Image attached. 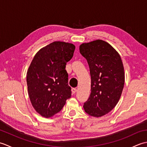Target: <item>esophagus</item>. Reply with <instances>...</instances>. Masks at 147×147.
Masks as SVG:
<instances>
[{
    "instance_id": "1",
    "label": "esophagus",
    "mask_w": 147,
    "mask_h": 147,
    "mask_svg": "<svg viewBox=\"0 0 147 147\" xmlns=\"http://www.w3.org/2000/svg\"><path fill=\"white\" fill-rule=\"evenodd\" d=\"M71 91H72V93H73V94H74V93H75L76 92V91H77V89L76 88H73L71 89Z\"/></svg>"
}]
</instances>
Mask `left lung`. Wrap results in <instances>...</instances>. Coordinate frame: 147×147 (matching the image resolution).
Returning <instances> with one entry per match:
<instances>
[{"label":"left lung","mask_w":147,"mask_h":147,"mask_svg":"<svg viewBox=\"0 0 147 147\" xmlns=\"http://www.w3.org/2000/svg\"><path fill=\"white\" fill-rule=\"evenodd\" d=\"M80 52L88 62L92 83L84 110L91 116L102 117L119 100L125 79L123 62L113 47L102 40L82 43Z\"/></svg>","instance_id":"8db88e82"}]
</instances>
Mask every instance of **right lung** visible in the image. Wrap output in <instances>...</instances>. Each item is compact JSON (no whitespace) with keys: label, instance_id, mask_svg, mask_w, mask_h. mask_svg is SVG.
I'll return each instance as SVG.
<instances>
[{"label":"right lung","instance_id":"add662e5","mask_svg":"<svg viewBox=\"0 0 147 147\" xmlns=\"http://www.w3.org/2000/svg\"><path fill=\"white\" fill-rule=\"evenodd\" d=\"M73 43L56 41L37 52L27 71L29 97L35 110L49 118L61 111L71 96L65 65L73 56Z\"/></svg>","mask_w":147,"mask_h":147}]
</instances>
